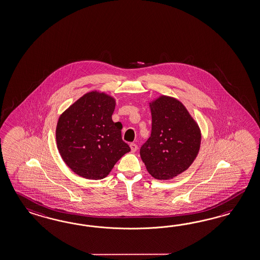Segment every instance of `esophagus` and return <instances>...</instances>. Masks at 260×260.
<instances>
[{"label":"esophagus","mask_w":260,"mask_h":260,"mask_svg":"<svg viewBox=\"0 0 260 260\" xmlns=\"http://www.w3.org/2000/svg\"><path fill=\"white\" fill-rule=\"evenodd\" d=\"M130 148H131V152L135 153L138 150V145L136 143H131L130 144Z\"/></svg>","instance_id":"1"}]
</instances>
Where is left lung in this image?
Returning a JSON list of instances; mask_svg holds the SVG:
<instances>
[{"label": "left lung", "instance_id": "1", "mask_svg": "<svg viewBox=\"0 0 260 260\" xmlns=\"http://www.w3.org/2000/svg\"><path fill=\"white\" fill-rule=\"evenodd\" d=\"M149 106L152 133L140 148V157L153 178L173 179L186 171L199 153L200 128L175 98L161 95Z\"/></svg>", "mask_w": 260, "mask_h": 260}]
</instances>
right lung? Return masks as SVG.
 Masks as SVG:
<instances>
[{
  "mask_svg": "<svg viewBox=\"0 0 260 260\" xmlns=\"http://www.w3.org/2000/svg\"><path fill=\"white\" fill-rule=\"evenodd\" d=\"M115 106L112 96L93 90L60 115L55 130L58 152L66 165L83 178L107 177L131 150L121 139V123L112 120Z\"/></svg>",
  "mask_w": 260,
  "mask_h": 260,
  "instance_id": "right-lung-1",
  "label": "right lung"
}]
</instances>
